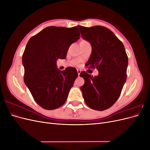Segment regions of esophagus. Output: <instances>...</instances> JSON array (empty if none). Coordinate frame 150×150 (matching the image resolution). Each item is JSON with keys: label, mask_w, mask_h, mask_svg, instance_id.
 I'll list each match as a JSON object with an SVG mask.
<instances>
[{"label": "esophagus", "mask_w": 150, "mask_h": 150, "mask_svg": "<svg viewBox=\"0 0 150 150\" xmlns=\"http://www.w3.org/2000/svg\"><path fill=\"white\" fill-rule=\"evenodd\" d=\"M81 70H79V69L78 70V76H79V74H80V73H81Z\"/></svg>", "instance_id": "obj_1"}]
</instances>
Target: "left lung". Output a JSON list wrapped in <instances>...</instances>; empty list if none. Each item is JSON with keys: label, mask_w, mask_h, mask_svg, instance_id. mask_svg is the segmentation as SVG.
<instances>
[{"label": "left lung", "mask_w": 150, "mask_h": 150, "mask_svg": "<svg viewBox=\"0 0 150 150\" xmlns=\"http://www.w3.org/2000/svg\"><path fill=\"white\" fill-rule=\"evenodd\" d=\"M83 38L89 41L92 53L86 65L96 68L99 74L93 77L85 71L79 76L84 79L81 87L87 105L93 110L104 111L119 98L126 81L128 58L121 40L109 29L96 25H78Z\"/></svg>", "instance_id": "left-lung-1"}]
</instances>
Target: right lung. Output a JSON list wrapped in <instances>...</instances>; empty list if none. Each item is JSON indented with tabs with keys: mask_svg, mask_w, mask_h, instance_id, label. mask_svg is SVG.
Wrapping results in <instances>:
<instances>
[{
	"mask_svg": "<svg viewBox=\"0 0 150 150\" xmlns=\"http://www.w3.org/2000/svg\"><path fill=\"white\" fill-rule=\"evenodd\" d=\"M79 36L76 27L49 26L33 36L26 45L22 55L24 83L35 102L45 110L62 106L78 78L75 68L59 71L56 61L66 57L71 44Z\"/></svg>",
	"mask_w": 150,
	"mask_h": 150,
	"instance_id": "obj_1",
	"label": "right lung"
}]
</instances>
